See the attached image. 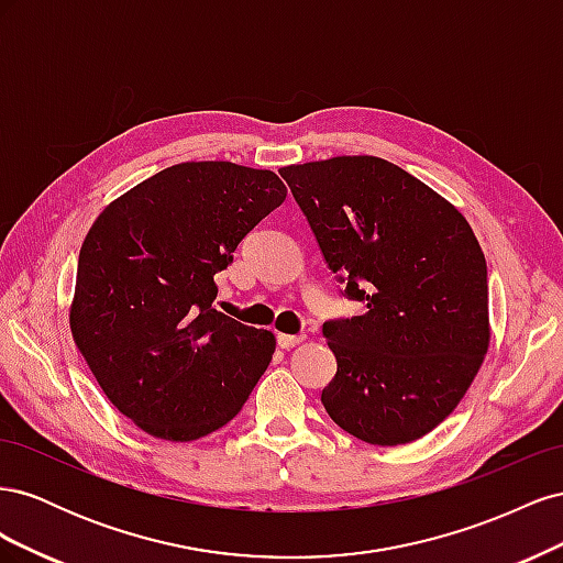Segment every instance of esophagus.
Returning a JSON list of instances; mask_svg holds the SVG:
<instances>
[{"label": "esophagus", "instance_id": "1", "mask_svg": "<svg viewBox=\"0 0 563 563\" xmlns=\"http://www.w3.org/2000/svg\"><path fill=\"white\" fill-rule=\"evenodd\" d=\"M302 340H305V335H288V333H279V335H277V345H279L282 350H291V347L300 345Z\"/></svg>", "mask_w": 563, "mask_h": 563}]
</instances>
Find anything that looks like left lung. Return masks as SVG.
I'll return each mask as SVG.
<instances>
[{
	"instance_id": "left-lung-1",
	"label": "left lung",
	"mask_w": 563,
	"mask_h": 563,
	"mask_svg": "<svg viewBox=\"0 0 563 563\" xmlns=\"http://www.w3.org/2000/svg\"><path fill=\"white\" fill-rule=\"evenodd\" d=\"M279 174L345 294L366 305L323 323L338 371L321 404L366 444H411L453 413L484 364V251L449 199L387 159L343 155Z\"/></svg>"
}]
</instances>
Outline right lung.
I'll list each match as a JSON object with an SVG mask.
<instances>
[{
  "label": "right lung",
  "instance_id": "obj_1",
  "mask_svg": "<svg viewBox=\"0 0 563 563\" xmlns=\"http://www.w3.org/2000/svg\"><path fill=\"white\" fill-rule=\"evenodd\" d=\"M286 199L275 172L183 162L110 201L84 236L70 331L135 428L195 441L242 411L275 333L216 312L213 275Z\"/></svg>",
  "mask_w": 563,
  "mask_h": 563
}]
</instances>
